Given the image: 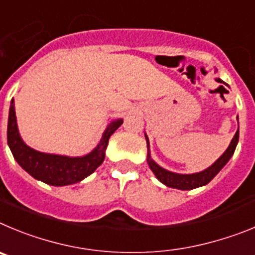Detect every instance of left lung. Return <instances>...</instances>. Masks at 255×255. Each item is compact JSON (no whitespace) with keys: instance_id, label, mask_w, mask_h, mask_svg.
<instances>
[{"instance_id":"8db88e82","label":"left lung","mask_w":255,"mask_h":255,"mask_svg":"<svg viewBox=\"0 0 255 255\" xmlns=\"http://www.w3.org/2000/svg\"><path fill=\"white\" fill-rule=\"evenodd\" d=\"M217 81L225 84L221 79H217ZM146 141H147V148H150L148 147L147 136H146ZM238 141H239V128H238V130H236L234 138L231 139V143L228 147V150L222 153L221 157H220L215 164L211 165L208 169L201 171V173L188 174L187 175V174H175V173H171V171L165 170V169L160 167L159 165L156 164V162L151 159L150 152H148L147 155L148 166H150L152 173L155 174L156 178L159 179L162 184L167 185V187H170V188H176V189H183V190L194 189V188H198V187H202V185L208 184V183H210L211 180L217 175V173L221 170L222 167L226 165V162L230 160L231 156L234 155V151H235Z\"/></svg>"}]
</instances>
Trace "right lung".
<instances>
[{
    "instance_id": "right-lung-1",
    "label": "right lung",
    "mask_w": 255,
    "mask_h": 255,
    "mask_svg": "<svg viewBox=\"0 0 255 255\" xmlns=\"http://www.w3.org/2000/svg\"><path fill=\"white\" fill-rule=\"evenodd\" d=\"M123 123L122 119L113 121L108 126L98 147L84 157H67V156L49 155L33 150L20 138L16 125L15 104L11 100L7 123V143L13 157L20 166L33 178L50 185H68L81 182L96 170L104 161L109 137Z\"/></svg>"
}]
</instances>
